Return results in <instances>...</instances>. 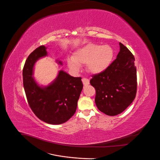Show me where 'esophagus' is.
Returning <instances> with one entry per match:
<instances>
[{
    "label": "esophagus",
    "mask_w": 160,
    "mask_h": 160,
    "mask_svg": "<svg viewBox=\"0 0 160 160\" xmlns=\"http://www.w3.org/2000/svg\"><path fill=\"white\" fill-rule=\"evenodd\" d=\"M82 82H83L84 86H88V85H89V80L88 79L83 78L82 79Z\"/></svg>",
    "instance_id": "1"
}]
</instances>
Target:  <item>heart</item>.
Returning a JSON list of instances; mask_svg holds the SVG:
<instances>
[{"label": "heart", "mask_w": 160, "mask_h": 160, "mask_svg": "<svg viewBox=\"0 0 160 160\" xmlns=\"http://www.w3.org/2000/svg\"><path fill=\"white\" fill-rule=\"evenodd\" d=\"M113 57L114 51L110 45L89 43L77 49L71 59L67 60V65L71 71L77 72L81 65L86 64L91 73L99 74L108 68Z\"/></svg>", "instance_id": "b5f03b06"}]
</instances>
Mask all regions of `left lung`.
<instances>
[{"instance_id":"8db88e82","label":"left lung","mask_w":160,"mask_h":160,"mask_svg":"<svg viewBox=\"0 0 160 160\" xmlns=\"http://www.w3.org/2000/svg\"><path fill=\"white\" fill-rule=\"evenodd\" d=\"M119 52L108 68L93 76L91 85L96 90L95 104L105 114L117 115L133 102L137 91V72L132 53L119 42Z\"/></svg>"}]
</instances>
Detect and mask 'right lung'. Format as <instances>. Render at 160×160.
Instances as JSON below:
<instances>
[{
  "label": "right lung",
  "instance_id": "1",
  "mask_svg": "<svg viewBox=\"0 0 160 160\" xmlns=\"http://www.w3.org/2000/svg\"><path fill=\"white\" fill-rule=\"evenodd\" d=\"M47 49L41 46L28 57L22 71L23 85L28 103L37 117L49 124L59 125L75 113L83 85L81 77H72L62 70L49 85L38 84L33 77L34 67L38 59L47 56ZM56 62L62 65L61 61Z\"/></svg>",
  "mask_w": 160,
  "mask_h": 160
}]
</instances>
